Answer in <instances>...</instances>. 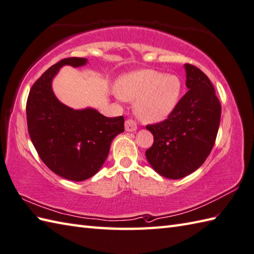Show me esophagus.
<instances>
[{
    "label": "esophagus",
    "instance_id": "1",
    "mask_svg": "<svg viewBox=\"0 0 254 254\" xmlns=\"http://www.w3.org/2000/svg\"><path fill=\"white\" fill-rule=\"evenodd\" d=\"M124 127H126L127 132H134V131H136V128H137L135 121H133V120H127L126 123H124Z\"/></svg>",
    "mask_w": 254,
    "mask_h": 254
}]
</instances>
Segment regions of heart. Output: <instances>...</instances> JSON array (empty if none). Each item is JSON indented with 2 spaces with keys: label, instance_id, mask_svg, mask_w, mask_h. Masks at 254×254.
<instances>
[{
  "label": "heart",
  "instance_id": "heart-1",
  "mask_svg": "<svg viewBox=\"0 0 254 254\" xmlns=\"http://www.w3.org/2000/svg\"><path fill=\"white\" fill-rule=\"evenodd\" d=\"M182 93L179 76L141 69L123 76L118 84L122 99L135 101V115L144 122H158L175 110Z\"/></svg>",
  "mask_w": 254,
  "mask_h": 254
}]
</instances>
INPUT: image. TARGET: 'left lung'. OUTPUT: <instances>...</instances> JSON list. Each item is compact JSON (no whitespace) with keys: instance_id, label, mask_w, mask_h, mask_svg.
Here are the masks:
<instances>
[{"instance_id":"obj_1","label":"left lung","mask_w":254,"mask_h":254,"mask_svg":"<svg viewBox=\"0 0 254 254\" xmlns=\"http://www.w3.org/2000/svg\"><path fill=\"white\" fill-rule=\"evenodd\" d=\"M189 90L163 122L150 124L153 146L146 158L168 179H181L203 165L217 136L222 106L214 86L201 69L185 64Z\"/></svg>"}]
</instances>
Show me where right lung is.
<instances>
[{
    "label": "right lung",
    "mask_w": 254,
    "mask_h": 254,
    "mask_svg": "<svg viewBox=\"0 0 254 254\" xmlns=\"http://www.w3.org/2000/svg\"><path fill=\"white\" fill-rule=\"evenodd\" d=\"M85 58L63 59L36 80L26 105L27 126L38 155L64 179L84 181L99 171L112 139L124 131V118H107L93 108L75 110L53 94L52 79L64 65L83 66Z\"/></svg>",
    "instance_id": "add662e5"
}]
</instances>
